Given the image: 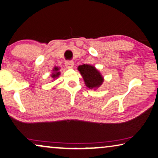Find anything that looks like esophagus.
I'll return each instance as SVG.
<instances>
[{
    "label": "esophagus",
    "instance_id": "34e87169",
    "mask_svg": "<svg viewBox=\"0 0 158 158\" xmlns=\"http://www.w3.org/2000/svg\"><path fill=\"white\" fill-rule=\"evenodd\" d=\"M65 65L67 68H72L73 66H74V62H73V61H72V60L66 61Z\"/></svg>",
    "mask_w": 158,
    "mask_h": 158
}]
</instances>
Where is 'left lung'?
Wrapping results in <instances>:
<instances>
[{"instance_id": "left-lung-1", "label": "left lung", "mask_w": 158, "mask_h": 158, "mask_svg": "<svg viewBox=\"0 0 158 158\" xmlns=\"http://www.w3.org/2000/svg\"><path fill=\"white\" fill-rule=\"evenodd\" d=\"M78 70L88 88H97L102 85L103 81V77L99 72L93 66L89 64L80 65L78 67Z\"/></svg>"}]
</instances>
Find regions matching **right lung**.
Returning <instances> with one entry per match:
<instances>
[{"label": "right lung", "instance_id": "obj_1", "mask_svg": "<svg viewBox=\"0 0 158 158\" xmlns=\"http://www.w3.org/2000/svg\"><path fill=\"white\" fill-rule=\"evenodd\" d=\"M58 70H59L58 67H55V69H53V71L55 72L52 73V77L53 78H56V77H59V75L60 74V72H58Z\"/></svg>", "mask_w": 158, "mask_h": 158}]
</instances>
